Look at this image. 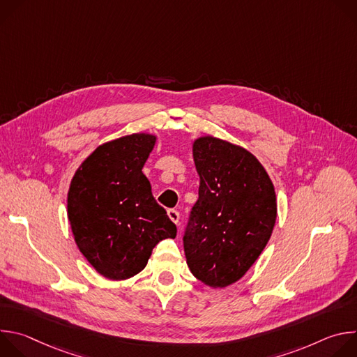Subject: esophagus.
Here are the masks:
<instances>
[{"mask_svg":"<svg viewBox=\"0 0 357 357\" xmlns=\"http://www.w3.org/2000/svg\"><path fill=\"white\" fill-rule=\"evenodd\" d=\"M168 216H169V219H171L175 225L179 223V212H178V211L169 209V211H168Z\"/></svg>","mask_w":357,"mask_h":357,"instance_id":"obj_1","label":"esophagus"}]
</instances>
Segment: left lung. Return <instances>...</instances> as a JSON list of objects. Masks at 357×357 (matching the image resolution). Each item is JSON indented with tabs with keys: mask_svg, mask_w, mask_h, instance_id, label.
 <instances>
[{
	"mask_svg": "<svg viewBox=\"0 0 357 357\" xmlns=\"http://www.w3.org/2000/svg\"><path fill=\"white\" fill-rule=\"evenodd\" d=\"M199 199L183 237L186 264L205 285L225 288L257 261L277 219V196L261 162L213 135L193 141Z\"/></svg>",
	"mask_w": 357,
	"mask_h": 357,
	"instance_id": "obj_1",
	"label": "left lung"
}]
</instances>
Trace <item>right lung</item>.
<instances>
[{"label": "right lung", "mask_w": 357, "mask_h": 357, "mask_svg": "<svg viewBox=\"0 0 357 357\" xmlns=\"http://www.w3.org/2000/svg\"><path fill=\"white\" fill-rule=\"evenodd\" d=\"M157 135L135 132L98 145L76 169L68 190V219L84 259L107 280L142 271L176 226L151 193L142 168Z\"/></svg>", "instance_id": "add662e5"}]
</instances>
